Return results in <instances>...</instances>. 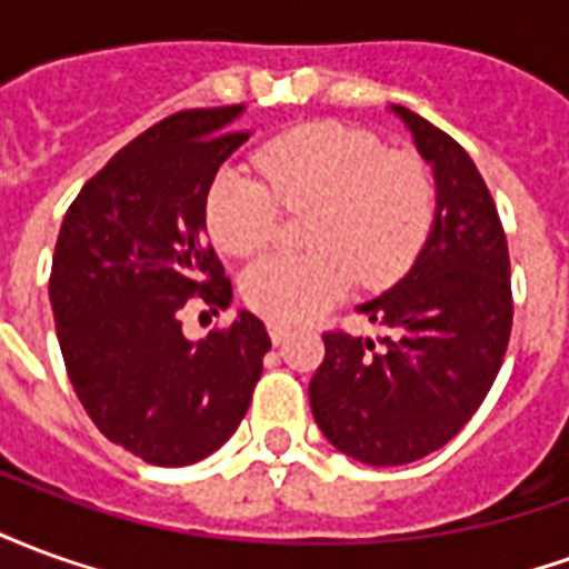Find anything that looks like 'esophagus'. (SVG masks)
Segmentation results:
<instances>
[{
    "label": "esophagus",
    "mask_w": 569,
    "mask_h": 569,
    "mask_svg": "<svg viewBox=\"0 0 569 569\" xmlns=\"http://www.w3.org/2000/svg\"><path fill=\"white\" fill-rule=\"evenodd\" d=\"M268 335H271L273 345H283L286 338H289V329H286V326H280V322H268Z\"/></svg>",
    "instance_id": "34e87169"
}]
</instances>
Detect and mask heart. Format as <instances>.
<instances>
[{"mask_svg":"<svg viewBox=\"0 0 569 569\" xmlns=\"http://www.w3.org/2000/svg\"><path fill=\"white\" fill-rule=\"evenodd\" d=\"M264 180L224 167L207 191V228L228 256H256L280 231V207L313 210V256H268L243 273V298L273 322H305L353 283L390 286L415 261L436 216V182L411 151H387L375 133L320 121L264 146Z\"/></svg>","mask_w":569,"mask_h":569,"instance_id":"b5f03b06","label":"heart"}]
</instances>
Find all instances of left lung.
I'll return each instance as SVG.
<instances>
[{"label": "left lung", "instance_id": "8db88e82", "mask_svg": "<svg viewBox=\"0 0 569 569\" xmlns=\"http://www.w3.org/2000/svg\"><path fill=\"white\" fill-rule=\"evenodd\" d=\"M393 112L432 167L436 219L411 271L359 305L381 335H322L308 390L322 436L369 466L448 445L485 402L512 332L509 247L485 179L445 130L406 106Z\"/></svg>", "mask_w": 569, "mask_h": 569}]
</instances>
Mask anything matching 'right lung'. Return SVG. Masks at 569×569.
<instances>
[{"instance_id": "obj_1", "label": "right lung", "mask_w": 569, "mask_h": 569, "mask_svg": "<svg viewBox=\"0 0 569 569\" xmlns=\"http://www.w3.org/2000/svg\"><path fill=\"white\" fill-rule=\"evenodd\" d=\"M243 106L188 109L128 142L63 216L51 308L67 375L106 439L151 466L198 463L234 436L271 350L264 322L188 341L182 310L231 308L207 191L249 140Z\"/></svg>"}]
</instances>
